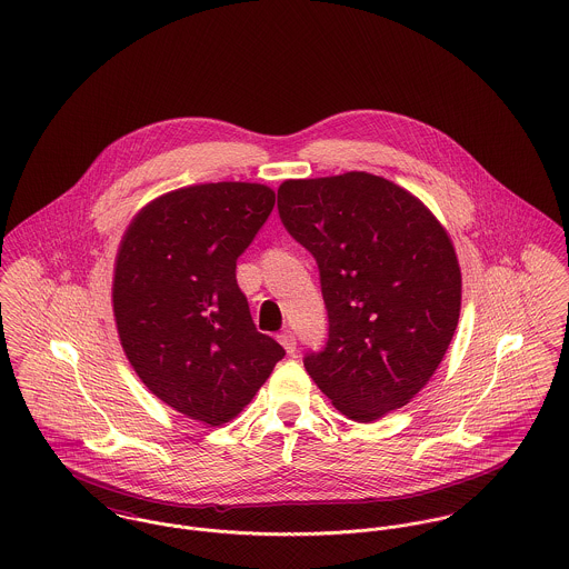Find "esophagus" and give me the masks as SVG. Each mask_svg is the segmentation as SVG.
I'll return each mask as SVG.
<instances>
[{"label":"esophagus","instance_id":"obj_1","mask_svg":"<svg viewBox=\"0 0 569 569\" xmlns=\"http://www.w3.org/2000/svg\"><path fill=\"white\" fill-rule=\"evenodd\" d=\"M277 338H279V342H281V347H283V349H286V351H288V353H290V356H292V353H295V351H297V338H295V333H292V331H290V329H286V331H281V333H279V336H277Z\"/></svg>","mask_w":569,"mask_h":569}]
</instances>
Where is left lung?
Listing matches in <instances>:
<instances>
[{"mask_svg":"<svg viewBox=\"0 0 569 569\" xmlns=\"http://www.w3.org/2000/svg\"><path fill=\"white\" fill-rule=\"evenodd\" d=\"M277 207L315 254L329 318L306 371L358 423L406 406L439 369L460 316V268L441 222L367 172L286 181Z\"/></svg>","mask_w":569,"mask_h":569,"instance_id":"1","label":"left lung"}]
</instances>
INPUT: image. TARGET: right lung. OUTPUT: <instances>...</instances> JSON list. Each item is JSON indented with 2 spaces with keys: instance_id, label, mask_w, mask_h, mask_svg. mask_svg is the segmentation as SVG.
Instances as JSON below:
<instances>
[{
  "instance_id": "add662e5",
  "label": "right lung",
  "mask_w": 569,
  "mask_h": 569,
  "mask_svg": "<svg viewBox=\"0 0 569 569\" xmlns=\"http://www.w3.org/2000/svg\"><path fill=\"white\" fill-rule=\"evenodd\" d=\"M274 207L259 183H204L146 204L122 238L113 315L148 390L207 426L240 415L283 347L254 327L236 263Z\"/></svg>"
}]
</instances>
